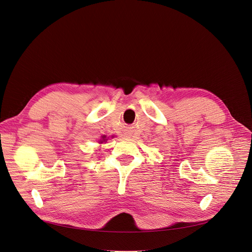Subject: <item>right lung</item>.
<instances>
[{
    "instance_id": "1",
    "label": "right lung",
    "mask_w": 252,
    "mask_h": 252,
    "mask_svg": "<svg viewBox=\"0 0 252 252\" xmlns=\"http://www.w3.org/2000/svg\"><path fill=\"white\" fill-rule=\"evenodd\" d=\"M102 138H103V140H101V142L100 143H103V142H105L106 140H105V136H102Z\"/></svg>"
}]
</instances>
